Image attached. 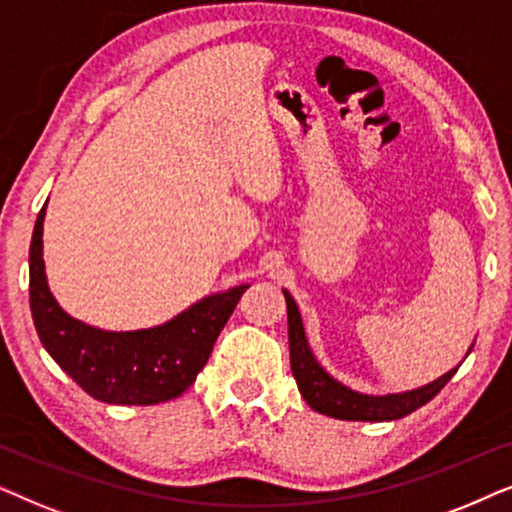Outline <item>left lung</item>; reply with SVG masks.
I'll return each mask as SVG.
<instances>
[{
    "label": "left lung",
    "mask_w": 512,
    "mask_h": 512,
    "mask_svg": "<svg viewBox=\"0 0 512 512\" xmlns=\"http://www.w3.org/2000/svg\"><path fill=\"white\" fill-rule=\"evenodd\" d=\"M285 302H288V337H290V367L295 374V381L299 386V393L309 403L311 410H316L325 417H335L344 421H393L403 419L428 400L438 395L449 379L454 377L459 365L440 379L431 381V384L414 388V391L405 393H388V395H365L351 391L349 386L339 384L327 374L316 356L311 353V346L306 342L302 316L295 299L290 297L288 290H283ZM473 349V346H470ZM470 353V351H468ZM466 353V356H468Z\"/></svg>",
    "instance_id": "left-lung-1"
}]
</instances>
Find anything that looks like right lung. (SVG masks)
Here are the masks:
<instances>
[{
  "instance_id": "1",
  "label": "right lung",
  "mask_w": 512,
  "mask_h": 512,
  "mask_svg": "<svg viewBox=\"0 0 512 512\" xmlns=\"http://www.w3.org/2000/svg\"><path fill=\"white\" fill-rule=\"evenodd\" d=\"M39 210L30 243V309L44 349L95 400L109 405H159L182 395L248 285L203 297L168 323L135 332H107L60 309L46 283Z\"/></svg>"
}]
</instances>
